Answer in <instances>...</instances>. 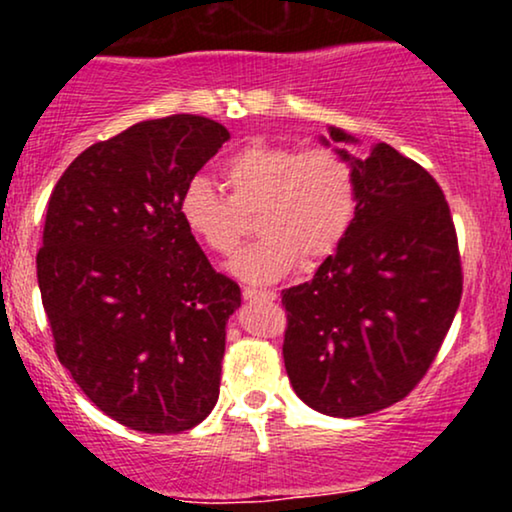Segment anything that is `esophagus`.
Listing matches in <instances>:
<instances>
[{
  "instance_id": "esophagus-1",
  "label": "esophagus",
  "mask_w": 512,
  "mask_h": 512,
  "mask_svg": "<svg viewBox=\"0 0 512 512\" xmlns=\"http://www.w3.org/2000/svg\"><path fill=\"white\" fill-rule=\"evenodd\" d=\"M243 298L245 301H274L276 293L274 291H262V289H243Z\"/></svg>"
}]
</instances>
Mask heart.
Returning a JSON list of instances; mask_svg holds the SVG:
<instances>
[{
	"mask_svg": "<svg viewBox=\"0 0 512 512\" xmlns=\"http://www.w3.org/2000/svg\"><path fill=\"white\" fill-rule=\"evenodd\" d=\"M221 187L192 178L178 199L180 219L214 255H233L255 214L260 240L231 262L248 284H272L298 262L325 260L342 248L358 214V175L334 146L252 142L221 163Z\"/></svg>",
	"mask_w": 512,
	"mask_h": 512,
	"instance_id": "1",
	"label": "heart"
}]
</instances>
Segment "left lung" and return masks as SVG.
<instances>
[{
	"mask_svg": "<svg viewBox=\"0 0 512 512\" xmlns=\"http://www.w3.org/2000/svg\"><path fill=\"white\" fill-rule=\"evenodd\" d=\"M330 137L356 142L337 127ZM351 163L358 214L349 236L313 279L281 291L293 390L339 419L407 397L431 368L462 298L455 223L436 178L383 142Z\"/></svg>",
	"mask_w": 512,
	"mask_h": 512,
	"instance_id": "left-lung-1",
	"label": "left lung"
}]
</instances>
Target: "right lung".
<instances>
[{"label":"right lung","mask_w":512,"mask_h":512,"mask_svg":"<svg viewBox=\"0 0 512 512\" xmlns=\"http://www.w3.org/2000/svg\"><path fill=\"white\" fill-rule=\"evenodd\" d=\"M228 139L199 115L139 122L81 151L50 195L35 264L55 354L132 431H190L219 399L240 289L211 267L178 199Z\"/></svg>","instance_id":"1"}]
</instances>
